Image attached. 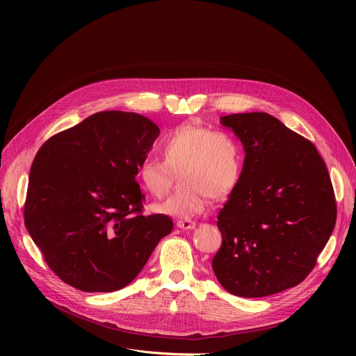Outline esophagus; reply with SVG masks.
Here are the masks:
<instances>
[{"mask_svg": "<svg viewBox=\"0 0 356 356\" xmlns=\"http://www.w3.org/2000/svg\"><path fill=\"white\" fill-rule=\"evenodd\" d=\"M177 227L180 229H194L195 228V222L190 221V220H179L177 221Z\"/></svg>", "mask_w": 356, "mask_h": 356, "instance_id": "34e87169", "label": "esophagus"}]
</instances>
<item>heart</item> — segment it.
I'll use <instances>...</instances> for the list:
<instances>
[{"label":"heart","instance_id":"heart-1","mask_svg":"<svg viewBox=\"0 0 356 356\" xmlns=\"http://www.w3.org/2000/svg\"><path fill=\"white\" fill-rule=\"evenodd\" d=\"M163 159L147 158L138 168L143 188L156 198L163 197L173 173H180L179 193L154 206L159 214L188 220L204 213L210 198L228 197L239 183L242 150L227 132L198 125H183L161 145Z\"/></svg>","mask_w":356,"mask_h":356}]
</instances>
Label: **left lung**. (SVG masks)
Here are the masks:
<instances>
[{"instance_id": "obj_1", "label": "left lung", "mask_w": 356, "mask_h": 356, "mask_svg": "<svg viewBox=\"0 0 356 356\" xmlns=\"http://www.w3.org/2000/svg\"><path fill=\"white\" fill-rule=\"evenodd\" d=\"M243 145L238 186L221 209L222 245L213 259L221 286L265 297L306 279L328 242L337 206L316 146L266 113L221 117Z\"/></svg>"}]
</instances>
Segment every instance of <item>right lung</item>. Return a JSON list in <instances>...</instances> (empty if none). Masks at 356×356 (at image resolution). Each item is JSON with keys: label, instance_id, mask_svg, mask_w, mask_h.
<instances>
[{"label": "right lung", "instance_id": "1", "mask_svg": "<svg viewBox=\"0 0 356 356\" xmlns=\"http://www.w3.org/2000/svg\"><path fill=\"white\" fill-rule=\"evenodd\" d=\"M161 129L122 111L97 113L47 139L33 159L25 227L65 283L115 291L143 269L173 229L163 214L142 216L139 165Z\"/></svg>", "mask_w": 356, "mask_h": 356}]
</instances>
